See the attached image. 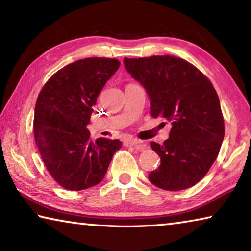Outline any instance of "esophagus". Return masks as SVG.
I'll use <instances>...</instances> for the list:
<instances>
[{"mask_svg":"<svg viewBox=\"0 0 251 251\" xmlns=\"http://www.w3.org/2000/svg\"><path fill=\"white\" fill-rule=\"evenodd\" d=\"M124 145L125 146H134L136 150H139V151H143L146 148L145 143H143L142 141H138V139H133V138L125 139Z\"/></svg>","mask_w":251,"mask_h":251,"instance_id":"obj_1","label":"esophagus"}]
</instances>
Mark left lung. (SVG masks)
<instances>
[{"instance_id":"1","label":"left lung","mask_w":251,"mask_h":251,"mask_svg":"<svg viewBox=\"0 0 251 251\" xmlns=\"http://www.w3.org/2000/svg\"><path fill=\"white\" fill-rule=\"evenodd\" d=\"M124 66L145 88L151 116L172 123L168 139L161 145L151 143L160 165L148 179L171 192L196 185L217 158L225 136L219 99L210 80L185 59L169 55L125 57Z\"/></svg>"}]
</instances>
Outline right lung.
Returning a JSON list of instances; mask_svg holds the SVG:
<instances>
[{"instance_id": "add662e5", "label": "right lung", "mask_w": 251, "mask_h": 251, "mask_svg": "<svg viewBox=\"0 0 251 251\" xmlns=\"http://www.w3.org/2000/svg\"><path fill=\"white\" fill-rule=\"evenodd\" d=\"M121 63L115 58L88 57L66 65L50 77L37 97L34 137L45 167L63 188L78 192L103 180L118 139L92 142L93 106Z\"/></svg>"}]
</instances>
